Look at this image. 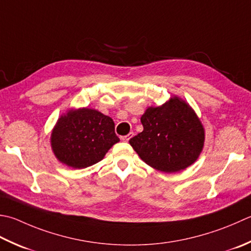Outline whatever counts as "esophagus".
<instances>
[{
	"label": "esophagus",
	"mask_w": 251,
	"mask_h": 251,
	"mask_svg": "<svg viewBox=\"0 0 251 251\" xmlns=\"http://www.w3.org/2000/svg\"><path fill=\"white\" fill-rule=\"evenodd\" d=\"M132 136H134V132H129L128 135H126V136H122V137H121V140H122V141H124V142H127V141H128V140L131 138Z\"/></svg>",
	"instance_id": "34e87169"
}]
</instances>
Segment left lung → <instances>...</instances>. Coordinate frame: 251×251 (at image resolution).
<instances>
[{
	"label": "left lung",
	"mask_w": 251,
	"mask_h": 251,
	"mask_svg": "<svg viewBox=\"0 0 251 251\" xmlns=\"http://www.w3.org/2000/svg\"><path fill=\"white\" fill-rule=\"evenodd\" d=\"M144 130L129 140L147 164L165 173L188 168L203 148L204 130L193 109L175 97L141 116Z\"/></svg>",
	"instance_id": "left-lung-1"
}]
</instances>
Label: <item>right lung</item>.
I'll use <instances>...</instances> for the list:
<instances>
[{"instance_id": "obj_1", "label": "right lung", "mask_w": 251, "mask_h": 251, "mask_svg": "<svg viewBox=\"0 0 251 251\" xmlns=\"http://www.w3.org/2000/svg\"><path fill=\"white\" fill-rule=\"evenodd\" d=\"M111 117L92 109L68 111L51 135L54 154L62 163L85 169L98 163L120 141Z\"/></svg>"}]
</instances>
